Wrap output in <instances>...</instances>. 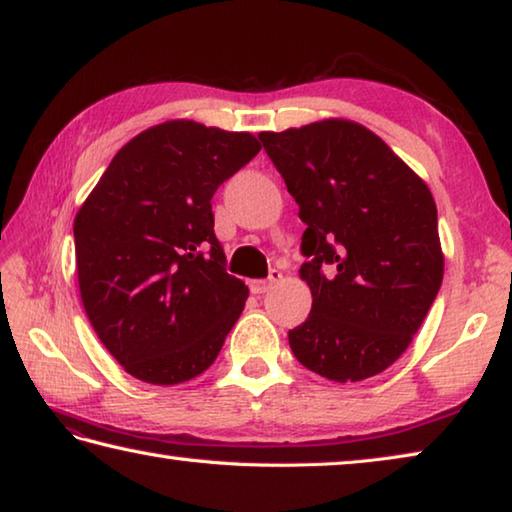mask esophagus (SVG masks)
<instances>
[{
	"instance_id": "obj_1",
	"label": "esophagus",
	"mask_w": 512,
	"mask_h": 512,
	"mask_svg": "<svg viewBox=\"0 0 512 512\" xmlns=\"http://www.w3.org/2000/svg\"><path fill=\"white\" fill-rule=\"evenodd\" d=\"M280 280H282V273L275 271V268H273V271L268 273L266 280H250L248 287H250V293H255V296H262V293L271 291L273 284L280 282Z\"/></svg>"
}]
</instances>
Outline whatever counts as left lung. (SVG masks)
I'll return each mask as SVG.
<instances>
[{
  "label": "left lung",
  "instance_id": "left-lung-1",
  "mask_svg": "<svg viewBox=\"0 0 512 512\" xmlns=\"http://www.w3.org/2000/svg\"><path fill=\"white\" fill-rule=\"evenodd\" d=\"M307 225V320L289 332L302 366L332 381L384 372L409 348L443 284L429 187L381 137L348 119L259 133Z\"/></svg>",
  "mask_w": 512,
  "mask_h": 512
}]
</instances>
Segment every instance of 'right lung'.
<instances>
[{"instance_id":"1","label":"right lung","mask_w":512,"mask_h":512,"mask_svg":"<svg viewBox=\"0 0 512 512\" xmlns=\"http://www.w3.org/2000/svg\"><path fill=\"white\" fill-rule=\"evenodd\" d=\"M259 149L250 133L164 121L121 146L81 205V300L128 375L171 386L219 357L248 287L225 273L212 196Z\"/></svg>"}]
</instances>
